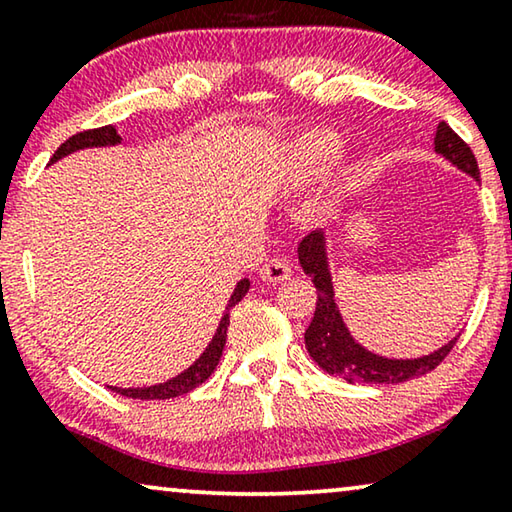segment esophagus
<instances>
[{
    "instance_id": "esophagus-1",
    "label": "esophagus",
    "mask_w": 512,
    "mask_h": 512,
    "mask_svg": "<svg viewBox=\"0 0 512 512\" xmlns=\"http://www.w3.org/2000/svg\"><path fill=\"white\" fill-rule=\"evenodd\" d=\"M259 278H262L264 282H273V285L285 282L291 278V264L285 257H271L269 262L259 269Z\"/></svg>"
}]
</instances>
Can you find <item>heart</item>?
Instances as JSON below:
<instances>
[{
  "label": "heart",
  "instance_id": "b5f03b06",
  "mask_svg": "<svg viewBox=\"0 0 512 512\" xmlns=\"http://www.w3.org/2000/svg\"><path fill=\"white\" fill-rule=\"evenodd\" d=\"M342 141L337 134L330 132H307L298 136L291 148V170H294L298 182L312 180L319 175L332 159L337 157Z\"/></svg>",
  "mask_w": 512,
  "mask_h": 512
}]
</instances>
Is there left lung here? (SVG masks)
<instances>
[{"instance_id": "obj_1", "label": "left lung", "mask_w": 512, "mask_h": 512, "mask_svg": "<svg viewBox=\"0 0 512 512\" xmlns=\"http://www.w3.org/2000/svg\"><path fill=\"white\" fill-rule=\"evenodd\" d=\"M435 152L442 154L444 159H449L462 173H467L476 182H481V173H478L472 148L446 123L437 125ZM298 262L303 266V271L310 275L316 287V310L312 323L305 330V346L307 353L312 355V360L323 371H328L330 376H339L348 380V383L369 385L405 383V380H412L433 371L449 355L451 348L456 346L458 337H453L449 344L437 348L431 355L415 360L383 358V355L367 351L348 332L335 303V289H332V275L326 255V234L321 230L307 234L298 243Z\"/></svg>"}]
</instances>
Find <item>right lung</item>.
I'll list each match as a JSON object with an SVG mask.
<instances>
[{"label":"right lung","mask_w":512,"mask_h":512,"mask_svg":"<svg viewBox=\"0 0 512 512\" xmlns=\"http://www.w3.org/2000/svg\"><path fill=\"white\" fill-rule=\"evenodd\" d=\"M120 143V134L116 132V127L113 125H104V127H97V129H86V132H79L75 136H70L66 143H61V148L54 152V157L50 159V164L54 161H59L61 157H66V154H72L77 150H84V148H104V145H118ZM250 289V280L243 278L241 282H237V287H234L230 300H227V307H225V314L221 323H218L216 328V335L209 346L205 348V353L200 355V358L191 364L189 369H184L180 376L166 380V383H159V385H152V387H109L113 389L116 394H123L127 399H139V401H164V399H173V396H182L186 392H191V389H196L198 385L205 383V380L212 376L218 360H221L223 355V348H225V339H227V326H230V310L234 305L239 303V300L248 294Z\"/></svg>","instance_id":"1"}]
</instances>
